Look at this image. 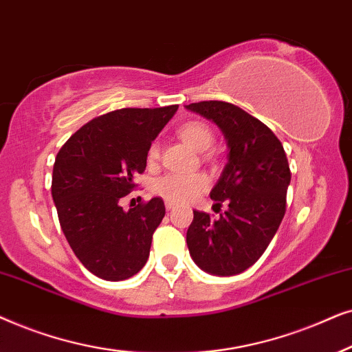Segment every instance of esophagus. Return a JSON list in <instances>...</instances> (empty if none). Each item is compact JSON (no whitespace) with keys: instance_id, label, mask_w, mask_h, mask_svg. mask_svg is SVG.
<instances>
[{"instance_id":"34e87169","label":"esophagus","mask_w":352,"mask_h":352,"mask_svg":"<svg viewBox=\"0 0 352 352\" xmlns=\"http://www.w3.org/2000/svg\"><path fill=\"white\" fill-rule=\"evenodd\" d=\"M173 208H175V204L170 203V201H166V209H167V210H170V209H173Z\"/></svg>"}]
</instances>
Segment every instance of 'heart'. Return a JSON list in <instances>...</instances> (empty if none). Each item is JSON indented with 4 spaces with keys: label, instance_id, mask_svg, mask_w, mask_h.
I'll return each instance as SVG.
<instances>
[{
    "label": "heart",
    "instance_id": "1",
    "mask_svg": "<svg viewBox=\"0 0 352 352\" xmlns=\"http://www.w3.org/2000/svg\"><path fill=\"white\" fill-rule=\"evenodd\" d=\"M180 138L188 143L196 151H206L212 146L214 132L208 124L199 120H191L184 124L179 130ZM146 159L149 164H154L159 159V143L153 142L148 146ZM209 177L203 172H170L159 177L154 182L153 191L170 203H186L208 190Z\"/></svg>",
    "mask_w": 352,
    "mask_h": 352
}]
</instances>
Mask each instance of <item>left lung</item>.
<instances>
[{"instance_id": "1", "label": "left lung", "mask_w": 352, "mask_h": 352, "mask_svg": "<svg viewBox=\"0 0 352 352\" xmlns=\"http://www.w3.org/2000/svg\"><path fill=\"white\" fill-rule=\"evenodd\" d=\"M186 109L219 125L230 149L210 191L214 206L228 209L219 219L193 210L186 245L199 269L230 277L264 254L282 223L292 180L287 153L265 124L232 102H191Z\"/></svg>"}]
</instances>
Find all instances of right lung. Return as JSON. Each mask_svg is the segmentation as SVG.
Masks as SVG:
<instances>
[{
    "label": "right lung",
    "mask_w": 352,
    "mask_h": 352,
    "mask_svg": "<svg viewBox=\"0 0 352 352\" xmlns=\"http://www.w3.org/2000/svg\"><path fill=\"white\" fill-rule=\"evenodd\" d=\"M179 106L124 107L78 129L59 149L53 195L60 228L78 261L109 282L133 277L146 264L153 233L166 214L161 198L130 210L120 199L146 168V151Z\"/></svg>",
    "instance_id": "1"
}]
</instances>
